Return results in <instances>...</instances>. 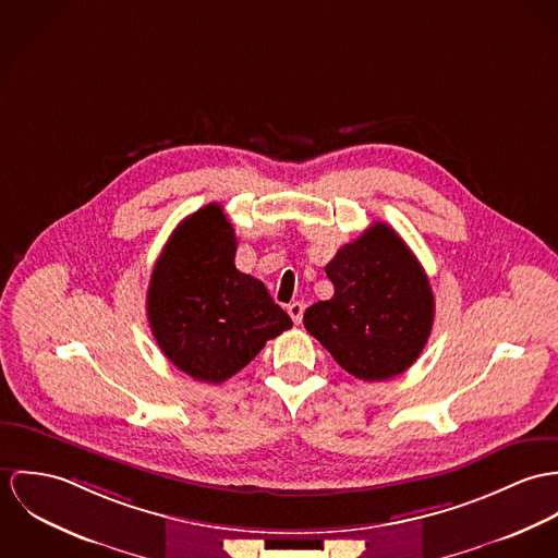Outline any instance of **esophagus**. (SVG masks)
I'll use <instances>...</instances> for the list:
<instances>
[{"mask_svg": "<svg viewBox=\"0 0 558 558\" xmlns=\"http://www.w3.org/2000/svg\"><path fill=\"white\" fill-rule=\"evenodd\" d=\"M289 316L293 318V323L295 325H300L302 323V316H304V304L302 302H293V304H289Z\"/></svg>", "mask_w": 558, "mask_h": 558, "instance_id": "obj_1", "label": "esophagus"}]
</instances>
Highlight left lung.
Here are the masks:
<instances>
[{
	"mask_svg": "<svg viewBox=\"0 0 558 558\" xmlns=\"http://www.w3.org/2000/svg\"><path fill=\"white\" fill-rule=\"evenodd\" d=\"M325 274L333 298L306 310L308 333L362 380H387L411 368L433 329L434 295L404 240L374 222L336 252Z\"/></svg>",
	"mask_w": 558,
	"mask_h": 558,
	"instance_id": "obj_1",
	"label": "left lung"
}]
</instances>
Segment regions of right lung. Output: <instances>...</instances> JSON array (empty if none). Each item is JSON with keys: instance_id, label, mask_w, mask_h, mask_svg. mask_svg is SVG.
Wrapping results in <instances>:
<instances>
[{"instance_id": "obj_1", "label": "right lung", "mask_w": 558, "mask_h": 558, "mask_svg": "<svg viewBox=\"0 0 558 558\" xmlns=\"http://www.w3.org/2000/svg\"><path fill=\"white\" fill-rule=\"evenodd\" d=\"M235 231L218 203L187 216L160 252L147 318L160 351L196 380L222 383L293 327L265 284L235 267Z\"/></svg>"}]
</instances>
